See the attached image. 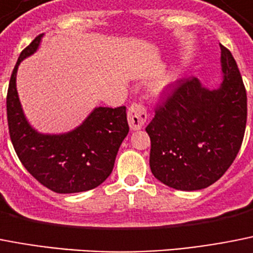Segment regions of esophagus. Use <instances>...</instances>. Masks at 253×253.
Returning a JSON list of instances; mask_svg holds the SVG:
<instances>
[{"label":"esophagus","instance_id":"esophagus-1","mask_svg":"<svg viewBox=\"0 0 253 253\" xmlns=\"http://www.w3.org/2000/svg\"><path fill=\"white\" fill-rule=\"evenodd\" d=\"M127 118H128L129 128L132 131H137V129H141L144 127L146 118H148V113H146L144 105L135 103L129 107Z\"/></svg>","mask_w":253,"mask_h":253}]
</instances>
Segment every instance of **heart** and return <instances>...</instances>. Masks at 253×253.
Returning <instances> with one entry per match:
<instances>
[{"instance_id": "b5f03b06", "label": "heart", "mask_w": 253, "mask_h": 253, "mask_svg": "<svg viewBox=\"0 0 253 253\" xmlns=\"http://www.w3.org/2000/svg\"><path fill=\"white\" fill-rule=\"evenodd\" d=\"M177 79H178V71L177 70H170L166 75H163L159 80L154 83L153 86H151V93L154 95H162L174 84Z\"/></svg>"}]
</instances>
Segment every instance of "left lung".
Returning a JSON list of instances; mask_svg holds the SVG:
<instances>
[{"label":"left lung","instance_id":"obj_1","mask_svg":"<svg viewBox=\"0 0 253 253\" xmlns=\"http://www.w3.org/2000/svg\"><path fill=\"white\" fill-rule=\"evenodd\" d=\"M218 89L197 78L175 83L146 127L150 169L168 187L197 191L220 178L236 159L247 121V94L236 60L220 44Z\"/></svg>","mask_w":253,"mask_h":253}]
</instances>
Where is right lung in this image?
I'll use <instances>...</instances> for the list:
<instances>
[{
	"mask_svg": "<svg viewBox=\"0 0 253 253\" xmlns=\"http://www.w3.org/2000/svg\"><path fill=\"white\" fill-rule=\"evenodd\" d=\"M43 35L23 50L7 90L11 142L25 169L39 183L57 193H76L102 184L113 170L118 149L128 133L126 107H96L84 122L65 133H41L26 120L16 89L19 65L34 54Z\"/></svg>",
	"mask_w": 253,
	"mask_h": 253,
	"instance_id": "obj_1",
	"label": "right lung"
}]
</instances>
